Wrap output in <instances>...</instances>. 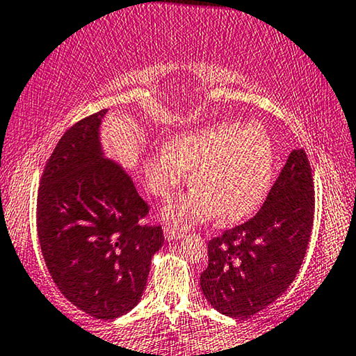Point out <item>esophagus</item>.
<instances>
[{
	"instance_id": "esophagus-1",
	"label": "esophagus",
	"mask_w": 356,
	"mask_h": 356,
	"mask_svg": "<svg viewBox=\"0 0 356 356\" xmlns=\"http://www.w3.org/2000/svg\"><path fill=\"white\" fill-rule=\"evenodd\" d=\"M164 237H166L168 240H180L184 237V234L180 232V230L177 229H172V227H164Z\"/></svg>"
}]
</instances>
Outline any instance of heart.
<instances>
[{
  "mask_svg": "<svg viewBox=\"0 0 356 356\" xmlns=\"http://www.w3.org/2000/svg\"><path fill=\"white\" fill-rule=\"evenodd\" d=\"M188 169L198 185L163 209V221L187 229L218 211L222 221H234L252 211L271 185V138L259 126L219 122L180 134L145 161L148 187L161 198L188 182Z\"/></svg>",
  "mask_w": 356,
  "mask_h": 356,
  "instance_id": "1",
  "label": "heart"
}]
</instances>
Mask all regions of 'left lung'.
<instances>
[{
    "label": "left lung",
    "instance_id": "8db88e82",
    "mask_svg": "<svg viewBox=\"0 0 356 356\" xmlns=\"http://www.w3.org/2000/svg\"><path fill=\"white\" fill-rule=\"evenodd\" d=\"M314 187L303 148L292 149L266 202L247 222L208 242L204 298L230 318H250L293 282L312 235Z\"/></svg>",
    "mask_w": 356,
    "mask_h": 356
}]
</instances>
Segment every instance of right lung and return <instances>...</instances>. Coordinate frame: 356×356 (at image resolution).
Returning <instances> with one entry per match:
<instances>
[{"instance_id": "add662e5", "label": "right lung", "mask_w": 356, "mask_h": 356, "mask_svg": "<svg viewBox=\"0 0 356 356\" xmlns=\"http://www.w3.org/2000/svg\"><path fill=\"white\" fill-rule=\"evenodd\" d=\"M108 109L67 130L44 166L37 230L61 293L97 319H116L142 300L161 226L140 224L148 204L124 169L104 156L99 126Z\"/></svg>"}]
</instances>
